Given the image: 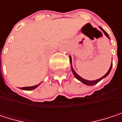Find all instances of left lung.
Here are the masks:
<instances>
[{"mask_svg": "<svg viewBox=\"0 0 122 122\" xmlns=\"http://www.w3.org/2000/svg\"><path fill=\"white\" fill-rule=\"evenodd\" d=\"M100 30L104 32V34H105V35L106 36V37H107L108 39H110V37H109V35H108V34L102 28V27H100ZM70 63H71V71H72V72H73V76H75V78H76V79H78V81H80L81 83H83V84H85L86 85H89V86H91V85H96L97 83H99L101 80H102V79H104V78H105L109 74H110V71H111V69H112V63H111V66H110V68H109V70H108V71L107 72V73L105 75V76H103L102 77H101L100 78H99V79H97V80H95V81H88V80H85L84 78H83L82 77H81L76 71H75V70L73 69V66H72V59H71V56H70Z\"/></svg>", "mask_w": 122, "mask_h": 122, "instance_id": "1", "label": "left lung"}]
</instances>
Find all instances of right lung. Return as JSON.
Wrapping results in <instances>:
<instances>
[{
  "mask_svg": "<svg viewBox=\"0 0 122 122\" xmlns=\"http://www.w3.org/2000/svg\"><path fill=\"white\" fill-rule=\"evenodd\" d=\"M42 82H41L39 84H38V85H34V86H30V87H21V89L22 90H34V89H35V88H37V87L39 86V85H40L41 83Z\"/></svg>",
  "mask_w": 122,
  "mask_h": 122,
  "instance_id": "obj_1",
  "label": "right lung"
}]
</instances>
